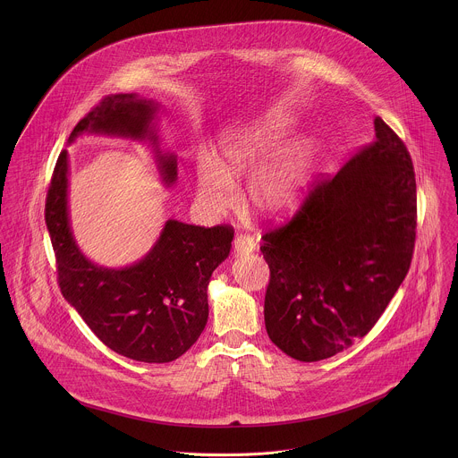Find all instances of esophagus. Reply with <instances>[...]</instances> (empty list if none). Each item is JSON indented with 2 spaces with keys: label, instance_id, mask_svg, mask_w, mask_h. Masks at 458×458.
I'll return each instance as SVG.
<instances>
[{
  "label": "esophagus",
  "instance_id": "34e87169",
  "mask_svg": "<svg viewBox=\"0 0 458 458\" xmlns=\"http://www.w3.org/2000/svg\"><path fill=\"white\" fill-rule=\"evenodd\" d=\"M233 247H234V252L238 256H249L256 250V240L250 234H238L234 238Z\"/></svg>",
  "mask_w": 458,
  "mask_h": 458
}]
</instances>
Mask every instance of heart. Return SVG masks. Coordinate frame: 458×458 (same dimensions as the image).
Masks as SVG:
<instances>
[{"label":"heart","mask_w":458,"mask_h":458,"mask_svg":"<svg viewBox=\"0 0 458 458\" xmlns=\"http://www.w3.org/2000/svg\"><path fill=\"white\" fill-rule=\"evenodd\" d=\"M291 133V122L282 114H266L225 133L218 142V160L204 157L197 164L200 202L222 211L233 202V183L254 176L247 199L258 213L280 216L296 209L310 182L314 148L300 144L280 151Z\"/></svg>","instance_id":"1"}]
</instances>
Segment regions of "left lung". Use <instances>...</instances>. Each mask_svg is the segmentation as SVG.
<instances>
[{
	"label": "left lung",
	"mask_w": 458,
	"mask_h": 458,
	"mask_svg": "<svg viewBox=\"0 0 458 458\" xmlns=\"http://www.w3.org/2000/svg\"><path fill=\"white\" fill-rule=\"evenodd\" d=\"M374 129L376 137L318 182L289 222L262 236L266 331L300 361L327 360L365 336L411 266L412 160L379 116Z\"/></svg>",
	"instance_id": "8db88e82"
}]
</instances>
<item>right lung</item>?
<instances>
[{
  "label": "right lung",
  "mask_w": 458,
  "mask_h": 458,
  "mask_svg": "<svg viewBox=\"0 0 458 458\" xmlns=\"http://www.w3.org/2000/svg\"><path fill=\"white\" fill-rule=\"evenodd\" d=\"M157 104L135 93L100 100L70 133H107L155 146L167 185L176 182L174 155H162L153 129ZM68 155L58 157L46 197V224L56 256L58 284L66 301L114 352L144 363H169L196 344L208 321V284L229 256L231 225L200 227L167 220L155 247L129 267L88 261L68 220Z\"/></svg>",
  "instance_id": "right-lung-1"
}]
</instances>
